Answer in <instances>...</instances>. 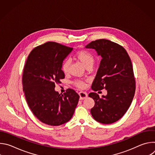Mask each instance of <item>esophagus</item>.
Here are the masks:
<instances>
[{"label": "esophagus", "instance_id": "obj_1", "mask_svg": "<svg viewBox=\"0 0 155 155\" xmlns=\"http://www.w3.org/2000/svg\"><path fill=\"white\" fill-rule=\"evenodd\" d=\"M79 96H80V99L81 100L84 99L87 97V94L86 92H83V91H81L79 93Z\"/></svg>", "mask_w": 155, "mask_h": 155}]
</instances>
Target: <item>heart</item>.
<instances>
[{
  "label": "heart",
  "instance_id": "1",
  "mask_svg": "<svg viewBox=\"0 0 155 155\" xmlns=\"http://www.w3.org/2000/svg\"><path fill=\"white\" fill-rule=\"evenodd\" d=\"M74 56L78 59L84 66L86 68L88 67H92L94 62V57L93 54L87 50H82L77 51ZM70 65V60L66 59L64 61L62 64V71L64 74H67L69 72ZM75 86L79 88H84L85 87V83L81 80H76L74 81Z\"/></svg>",
  "mask_w": 155,
  "mask_h": 155
}]
</instances>
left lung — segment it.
Wrapping results in <instances>:
<instances>
[{"label":"left lung","instance_id":"left-lung-1","mask_svg":"<svg viewBox=\"0 0 155 155\" xmlns=\"http://www.w3.org/2000/svg\"><path fill=\"white\" fill-rule=\"evenodd\" d=\"M86 48L94 49L102 58L92 90L107 91V94L102 97L96 93L88 95L95 102L91 114L101 123H115L127 112L135 94L136 81L130 59L122 46L106 39L93 41Z\"/></svg>","mask_w":155,"mask_h":155}]
</instances>
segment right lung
I'll return each mask as SVG.
<instances>
[{"instance_id": "1", "label": "right lung", "mask_w": 155, "mask_h": 155, "mask_svg": "<svg viewBox=\"0 0 155 155\" xmlns=\"http://www.w3.org/2000/svg\"><path fill=\"white\" fill-rule=\"evenodd\" d=\"M73 48L48 41L34 48L26 60L22 83L28 104L42 123L59 126L72 117L79 95L72 89L63 94L54 90L55 84L64 78V59Z\"/></svg>"}]
</instances>
